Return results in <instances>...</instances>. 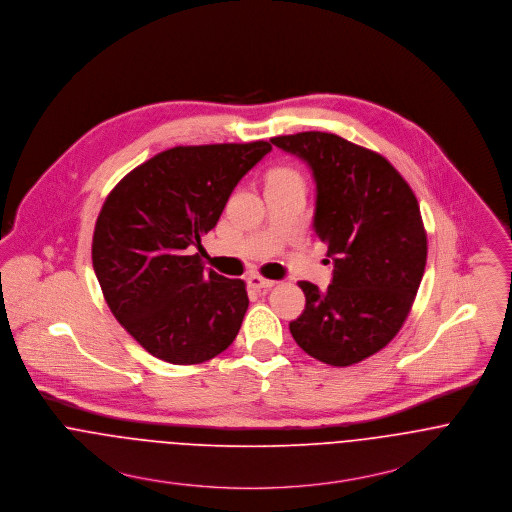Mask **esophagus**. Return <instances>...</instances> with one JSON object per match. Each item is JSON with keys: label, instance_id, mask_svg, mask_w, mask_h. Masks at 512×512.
<instances>
[{"label": "esophagus", "instance_id": "esophagus-1", "mask_svg": "<svg viewBox=\"0 0 512 512\" xmlns=\"http://www.w3.org/2000/svg\"><path fill=\"white\" fill-rule=\"evenodd\" d=\"M247 283H249L251 288H255V290H267V288L275 286V281L265 279V277H261V275H249V277H247Z\"/></svg>", "mask_w": 512, "mask_h": 512}]
</instances>
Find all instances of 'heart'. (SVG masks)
<instances>
[{
	"label": "heart",
	"instance_id": "1",
	"mask_svg": "<svg viewBox=\"0 0 512 512\" xmlns=\"http://www.w3.org/2000/svg\"><path fill=\"white\" fill-rule=\"evenodd\" d=\"M277 174H296V172H292V171H279V172H277Z\"/></svg>",
	"mask_w": 512,
	"mask_h": 512
}]
</instances>
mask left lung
<instances>
[{
  "mask_svg": "<svg viewBox=\"0 0 512 512\" xmlns=\"http://www.w3.org/2000/svg\"><path fill=\"white\" fill-rule=\"evenodd\" d=\"M271 143L314 174V231L328 245V290L300 281L294 341L314 359L347 367L381 351L402 328L424 275L428 241L408 182L379 153L340 135L304 131Z\"/></svg>",
  "mask_w": 512,
  "mask_h": 512,
  "instance_id": "8db88e82",
  "label": "left lung"
}]
</instances>
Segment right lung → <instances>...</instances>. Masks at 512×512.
<instances>
[{"instance_id": "1", "label": "right lung", "mask_w": 512, "mask_h": 512, "mask_svg": "<svg viewBox=\"0 0 512 512\" xmlns=\"http://www.w3.org/2000/svg\"><path fill=\"white\" fill-rule=\"evenodd\" d=\"M267 141L172 147L125 174L98 216L92 265L115 320L151 355L194 365L226 351L245 283L206 271L196 249Z\"/></svg>"}]
</instances>
